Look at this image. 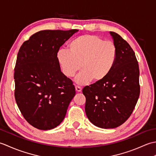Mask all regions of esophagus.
<instances>
[{
  "instance_id": "esophagus-1",
  "label": "esophagus",
  "mask_w": 156,
  "mask_h": 156,
  "mask_svg": "<svg viewBox=\"0 0 156 156\" xmlns=\"http://www.w3.org/2000/svg\"><path fill=\"white\" fill-rule=\"evenodd\" d=\"M75 88H76V90L78 92H80L82 91V88L80 87H78V86H76Z\"/></svg>"
}]
</instances>
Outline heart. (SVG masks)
<instances>
[{"label":"heart","mask_w":156,"mask_h":156,"mask_svg":"<svg viewBox=\"0 0 156 156\" xmlns=\"http://www.w3.org/2000/svg\"><path fill=\"white\" fill-rule=\"evenodd\" d=\"M68 50L59 49L56 59L62 72L68 78L74 77L79 69L82 71L76 78L78 84L91 80L102 82L114 68L117 58V46L112 41L93 35H81L73 39Z\"/></svg>","instance_id":"b5f03b06"}]
</instances>
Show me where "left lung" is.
<instances>
[{
    "instance_id": "left-lung-1",
    "label": "left lung",
    "mask_w": 156,
    "mask_h": 156,
    "mask_svg": "<svg viewBox=\"0 0 156 156\" xmlns=\"http://www.w3.org/2000/svg\"><path fill=\"white\" fill-rule=\"evenodd\" d=\"M117 48L111 72L102 82L85 87V112L92 124L102 129L116 128L130 117L140 97V69L135 53L120 35L110 31Z\"/></svg>"
}]
</instances>
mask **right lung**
Masks as SVG:
<instances>
[{
    "label": "right lung",
    "mask_w": 156,
    "mask_h": 156,
    "mask_svg": "<svg viewBox=\"0 0 156 156\" xmlns=\"http://www.w3.org/2000/svg\"><path fill=\"white\" fill-rule=\"evenodd\" d=\"M77 31H40L20 48L14 74L15 97L23 117L35 128L49 130L58 126L76 94L72 81L61 71L56 54Z\"/></svg>",
    "instance_id": "right-lung-1"
}]
</instances>
